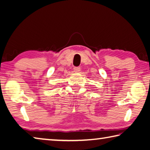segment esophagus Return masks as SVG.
<instances>
[{
	"label": "esophagus",
	"mask_w": 150,
	"mask_h": 150,
	"mask_svg": "<svg viewBox=\"0 0 150 150\" xmlns=\"http://www.w3.org/2000/svg\"><path fill=\"white\" fill-rule=\"evenodd\" d=\"M80 71H81V68L79 67H76L74 68V71L75 72H79Z\"/></svg>",
	"instance_id": "esophagus-1"
}]
</instances>
